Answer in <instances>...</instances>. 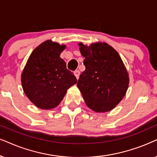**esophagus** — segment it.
I'll return each instance as SVG.
<instances>
[{
    "mask_svg": "<svg viewBox=\"0 0 157 157\" xmlns=\"http://www.w3.org/2000/svg\"><path fill=\"white\" fill-rule=\"evenodd\" d=\"M74 75H75V76L76 77V78L78 79L79 75H80V71H76L74 72Z\"/></svg>",
    "mask_w": 157,
    "mask_h": 157,
    "instance_id": "34e87169",
    "label": "esophagus"
}]
</instances>
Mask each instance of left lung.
<instances>
[{
    "instance_id": "8db88e82",
    "label": "left lung",
    "mask_w": 157,
    "mask_h": 157,
    "mask_svg": "<svg viewBox=\"0 0 157 157\" xmlns=\"http://www.w3.org/2000/svg\"><path fill=\"white\" fill-rule=\"evenodd\" d=\"M86 67L77 86L87 107L96 113L113 109L125 97L129 76L123 60L113 47L105 42L90 45L78 43Z\"/></svg>"
}]
</instances>
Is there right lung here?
<instances>
[{
    "label": "right lung",
    "instance_id": "1",
    "mask_svg": "<svg viewBox=\"0 0 157 157\" xmlns=\"http://www.w3.org/2000/svg\"><path fill=\"white\" fill-rule=\"evenodd\" d=\"M66 48L65 44L47 40L36 47L28 58L21 74L22 88L38 108L56 107L67 89L77 83L76 76L60 57Z\"/></svg>",
    "mask_w": 157,
    "mask_h": 157
}]
</instances>
